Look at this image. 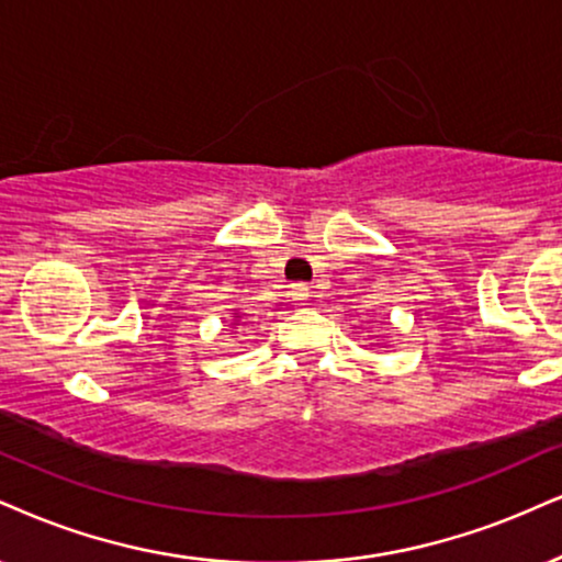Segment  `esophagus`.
I'll return each instance as SVG.
<instances>
[{
    "instance_id": "1",
    "label": "esophagus",
    "mask_w": 562,
    "mask_h": 562,
    "mask_svg": "<svg viewBox=\"0 0 562 562\" xmlns=\"http://www.w3.org/2000/svg\"><path fill=\"white\" fill-rule=\"evenodd\" d=\"M292 294H294V300L304 302V300H307V296H310V286H307V283H294Z\"/></svg>"
}]
</instances>
